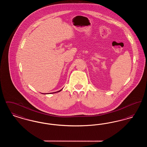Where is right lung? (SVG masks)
I'll return each instance as SVG.
<instances>
[{
	"mask_svg": "<svg viewBox=\"0 0 147 147\" xmlns=\"http://www.w3.org/2000/svg\"><path fill=\"white\" fill-rule=\"evenodd\" d=\"M62 89H61V90H59V91H57V92H53V93H56V92H59V91H61Z\"/></svg>",
	"mask_w": 147,
	"mask_h": 147,
	"instance_id": "obj_1",
	"label": "right lung"
}]
</instances>
